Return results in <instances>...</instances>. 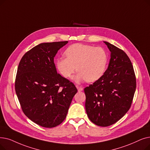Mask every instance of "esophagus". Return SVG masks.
I'll return each instance as SVG.
<instances>
[{
  "label": "esophagus",
  "instance_id": "obj_1",
  "mask_svg": "<svg viewBox=\"0 0 150 150\" xmlns=\"http://www.w3.org/2000/svg\"><path fill=\"white\" fill-rule=\"evenodd\" d=\"M76 88H77V89H78V91H83V88L82 87H81V86H76Z\"/></svg>",
  "mask_w": 150,
  "mask_h": 150
}]
</instances>
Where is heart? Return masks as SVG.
<instances>
[{
  "instance_id": "obj_1",
  "label": "heart",
  "mask_w": 150,
  "mask_h": 150,
  "mask_svg": "<svg viewBox=\"0 0 150 150\" xmlns=\"http://www.w3.org/2000/svg\"><path fill=\"white\" fill-rule=\"evenodd\" d=\"M64 55L66 58L59 57L56 60V67L66 79L71 77L76 70L79 71L73 79L78 83L99 80L107 67L108 55L102 47L75 43L66 49Z\"/></svg>"
}]
</instances>
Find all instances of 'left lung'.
<instances>
[{
  "label": "left lung",
  "mask_w": 150,
  "mask_h": 150,
  "mask_svg": "<svg viewBox=\"0 0 150 150\" xmlns=\"http://www.w3.org/2000/svg\"><path fill=\"white\" fill-rule=\"evenodd\" d=\"M110 59L105 74L84 89L87 115L95 125L106 127L125 115L133 100L136 79L131 61L125 52L107 42Z\"/></svg>",
  "instance_id": "1"
}]
</instances>
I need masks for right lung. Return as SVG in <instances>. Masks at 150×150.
Here are the masks:
<instances>
[{"mask_svg": "<svg viewBox=\"0 0 150 150\" xmlns=\"http://www.w3.org/2000/svg\"><path fill=\"white\" fill-rule=\"evenodd\" d=\"M67 41L42 43L23 56L15 91L25 115L38 125L51 128L66 118L77 89L58 74L54 57Z\"/></svg>", "mask_w": 150, "mask_h": 150, "instance_id": "obj_1", "label": "right lung"}]
</instances>
